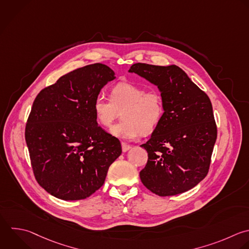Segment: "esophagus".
I'll return each mask as SVG.
<instances>
[{"instance_id":"esophagus-1","label":"esophagus","mask_w":249,"mask_h":249,"mask_svg":"<svg viewBox=\"0 0 249 249\" xmlns=\"http://www.w3.org/2000/svg\"><path fill=\"white\" fill-rule=\"evenodd\" d=\"M130 148H131L130 145H128L126 143H124V142L122 143V150H123V152H127Z\"/></svg>"}]
</instances>
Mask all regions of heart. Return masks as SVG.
<instances>
[{"label": "heart", "mask_w": 249, "mask_h": 249, "mask_svg": "<svg viewBox=\"0 0 249 249\" xmlns=\"http://www.w3.org/2000/svg\"><path fill=\"white\" fill-rule=\"evenodd\" d=\"M98 124L110 127L122 113L120 124L112 127L111 133L119 138L134 140L141 133L153 132L162 120L163 100L156 90L129 83L116 85L110 93V99L98 95L92 104Z\"/></svg>", "instance_id": "b5f03b06"}]
</instances>
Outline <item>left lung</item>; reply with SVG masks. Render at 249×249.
Here are the masks:
<instances>
[{"label":"left lung","mask_w":249,"mask_h":249,"mask_svg":"<svg viewBox=\"0 0 249 249\" xmlns=\"http://www.w3.org/2000/svg\"><path fill=\"white\" fill-rule=\"evenodd\" d=\"M128 72L157 86L164 106L161 122L141 145L148 153L143 185L160 196L191 190L206 176L217 138L209 97L176 65L135 63Z\"/></svg>","instance_id":"8db88e82"}]
</instances>
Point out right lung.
<instances>
[{
	"label": "right lung",
	"instance_id": "1",
	"mask_svg": "<svg viewBox=\"0 0 249 249\" xmlns=\"http://www.w3.org/2000/svg\"><path fill=\"white\" fill-rule=\"evenodd\" d=\"M116 79L107 65L76 69L37 95L25 140L37 182L52 196L79 200L103 184L122 154L118 138L103 130L92 109L102 88Z\"/></svg>",
	"mask_w": 249,
	"mask_h": 249
}]
</instances>
